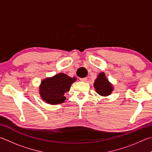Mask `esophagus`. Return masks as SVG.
Wrapping results in <instances>:
<instances>
[{"mask_svg":"<svg viewBox=\"0 0 152 152\" xmlns=\"http://www.w3.org/2000/svg\"><path fill=\"white\" fill-rule=\"evenodd\" d=\"M80 81H86L87 80V77H84V78H80Z\"/></svg>","mask_w":152,"mask_h":152,"instance_id":"34e87169","label":"esophagus"}]
</instances>
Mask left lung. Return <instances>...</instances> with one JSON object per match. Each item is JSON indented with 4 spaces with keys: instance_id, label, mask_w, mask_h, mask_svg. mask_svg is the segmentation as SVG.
<instances>
[{
    "instance_id": "obj_1",
    "label": "left lung",
    "mask_w": 152,
    "mask_h": 152,
    "mask_svg": "<svg viewBox=\"0 0 152 152\" xmlns=\"http://www.w3.org/2000/svg\"><path fill=\"white\" fill-rule=\"evenodd\" d=\"M94 87L95 91L98 94L102 96H107L110 95L113 91V86L108 79L106 78L104 73H100L95 79L94 83Z\"/></svg>"
}]
</instances>
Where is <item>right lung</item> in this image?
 <instances>
[{
    "label": "right lung",
    "mask_w": 152,
    "mask_h": 152,
    "mask_svg": "<svg viewBox=\"0 0 152 152\" xmlns=\"http://www.w3.org/2000/svg\"><path fill=\"white\" fill-rule=\"evenodd\" d=\"M75 80V77L72 78L60 73L43 79L39 87V94L42 100L50 105L62 103L66 99L65 94L69 91L72 83Z\"/></svg>",
    "instance_id": "obj_1"
}]
</instances>
